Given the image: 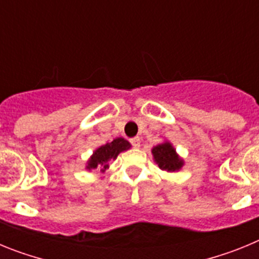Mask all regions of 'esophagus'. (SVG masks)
Segmentation results:
<instances>
[{
    "instance_id": "34e87169",
    "label": "esophagus",
    "mask_w": 259,
    "mask_h": 259,
    "mask_svg": "<svg viewBox=\"0 0 259 259\" xmlns=\"http://www.w3.org/2000/svg\"><path fill=\"white\" fill-rule=\"evenodd\" d=\"M131 144L134 148H140V145H141L140 137H134V139H131Z\"/></svg>"
}]
</instances>
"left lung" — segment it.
<instances>
[{
	"mask_svg": "<svg viewBox=\"0 0 259 259\" xmlns=\"http://www.w3.org/2000/svg\"><path fill=\"white\" fill-rule=\"evenodd\" d=\"M152 154L155 163L163 171L176 172L182 170V167L184 166V159L176 153V149L170 141H163L162 144L154 146L152 149Z\"/></svg>",
	"mask_w": 259,
	"mask_h": 259,
	"instance_id": "left-lung-1",
	"label": "left lung"
}]
</instances>
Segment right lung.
Segmentation results:
<instances>
[{
    "label": "right lung",
    "instance_id": "1",
    "mask_svg": "<svg viewBox=\"0 0 259 259\" xmlns=\"http://www.w3.org/2000/svg\"><path fill=\"white\" fill-rule=\"evenodd\" d=\"M131 148V144L128 143L123 137H116L111 143H107L105 145L100 146L93 152V154L89 157L87 161L85 168L88 171L100 168V171L105 172L109 168L110 161L116 159L122 152H125Z\"/></svg>",
    "mask_w": 259,
    "mask_h": 259
}]
</instances>
